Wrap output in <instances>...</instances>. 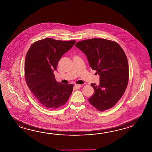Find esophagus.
Here are the masks:
<instances>
[{
    "label": "esophagus",
    "instance_id": "1",
    "mask_svg": "<svg viewBox=\"0 0 152 152\" xmlns=\"http://www.w3.org/2000/svg\"><path fill=\"white\" fill-rule=\"evenodd\" d=\"M75 87L77 88V89H79L81 87V85H79V84H75Z\"/></svg>",
    "mask_w": 152,
    "mask_h": 152
}]
</instances>
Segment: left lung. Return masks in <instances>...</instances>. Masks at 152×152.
<instances>
[{
	"instance_id": "8db88e82",
	"label": "left lung",
	"mask_w": 152,
	"mask_h": 152,
	"mask_svg": "<svg viewBox=\"0 0 152 152\" xmlns=\"http://www.w3.org/2000/svg\"><path fill=\"white\" fill-rule=\"evenodd\" d=\"M75 46L87 57L91 68L99 75V84H91L94 94L88 101L102 111L113 107L126 90L129 65L126 55L117 43L92 39L78 42Z\"/></svg>"
}]
</instances>
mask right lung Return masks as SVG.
Wrapping results in <instances>:
<instances>
[{
  "label": "right lung",
  "instance_id": "right-lung-1",
  "mask_svg": "<svg viewBox=\"0 0 152 152\" xmlns=\"http://www.w3.org/2000/svg\"><path fill=\"white\" fill-rule=\"evenodd\" d=\"M75 41L45 39L31 45L24 63L26 83L44 107L54 109L64 105L73 91V84L57 82L53 72L62 55L73 47Z\"/></svg>",
  "mask_w": 152,
  "mask_h": 152
}]
</instances>
